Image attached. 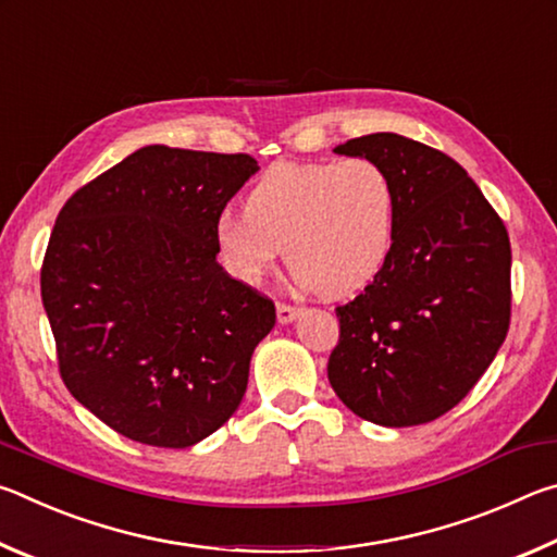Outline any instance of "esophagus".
Instances as JSON below:
<instances>
[{
  "mask_svg": "<svg viewBox=\"0 0 557 557\" xmlns=\"http://www.w3.org/2000/svg\"><path fill=\"white\" fill-rule=\"evenodd\" d=\"M297 314H299V309H297V307L285 305V301H280V305H277V322H280V324H289V322H295Z\"/></svg>",
  "mask_w": 557,
  "mask_h": 557,
  "instance_id": "esophagus-1",
  "label": "esophagus"
}]
</instances>
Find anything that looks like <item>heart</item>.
<instances>
[{
	"label": "heart",
	"mask_w": 557,
	"mask_h": 557,
	"mask_svg": "<svg viewBox=\"0 0 557 557\" xmlns=\"http://www.w3.org/2000/svg\"><path fill=\"white\" fill-rule=\"evenodd\" d=\"M393 238V182L363 157L272 164L245 196V215L223 213L213 231L221 265L235 280L258 285L285 250L292 275L324 297L369 285Z\"/></svg>",
	"instance_id": "heart-1"
}]
</instances>
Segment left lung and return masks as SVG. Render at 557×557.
I'll return each mask as SVG.
<instances>
[{
    "mask_svg": "<svg viewBox=\"0 0 557 557\" xmlns=\"http://www.w3.org/2000/svg\"><path fill=\"white\" fill-rule=\"evenodd\" d=\"M395 188V238L371 285L336 307L329 383L383 428L437 420L467 398L511 324V243L482 188L440 149L393 132L348 139Z\"/></svg>",
    "mask_w": 557,
    "mask_h": 557,
    "instance_id": "8db88e82",
    "label": "left lung"
}]
</instances>
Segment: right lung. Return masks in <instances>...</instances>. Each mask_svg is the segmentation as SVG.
<instances>
[{"label":"right lung","mask_w":557,"mask_h":557,"mask_svg":"<svg viewBox=\"0 0 557 557\" xmlns=\"http://www.w3.org/2000/svg\"><path fill=\"white\" fill-rule=\"evenodd\" d=\"M250 154L149 145L55 219L41 299L65 388L120 435L184 449L228 422L275 305L215 262Z\"/></svg>","instance_id":"1"}]
</instances>
